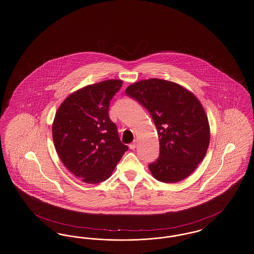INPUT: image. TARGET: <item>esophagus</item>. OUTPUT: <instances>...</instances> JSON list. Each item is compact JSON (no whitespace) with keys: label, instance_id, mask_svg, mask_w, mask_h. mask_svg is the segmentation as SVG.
<instances>
[{"label":"esophagus","instance_id":"34e87169","mask_svg":"<svg viewBox=\"0 0 254 254\" xmlns=\"http://www.w3.org/2000/svg\"><path fill=\"white\" fill-rule=\"evenodd\" d=\"M129 148L132 149V150H134L135 148H136V141H134V142H132L129 144Z\"/></svg>","mask_w":254,"mask_h":254}]
</instances>
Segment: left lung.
<instances>
[{"instance_id":"obj_1","label":"left lung","mask_w":254,"mask_h":254,"mask_svg":"<svg viewBox=\"0 0 254 254\" xmlns=\"http://www.w3.org/2000/svg\"><path fill=\"white\" fill-rule=\"evenodd\" d=\"M126 93L152 116L160 142V157L149 164L153 177L165 183L181 182L204 159L210 126L201 103L183 86L158 78L133 83Z\"/></svg>"}]
</instances>
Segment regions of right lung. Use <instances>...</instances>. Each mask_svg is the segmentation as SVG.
Returning a JSON list of instances; mask_svg holds the SVG:
<instances>
[{
	"instance_id": "add662e5",
	"label": "right lung",
	"mask_w": 254,
	"mask_h": 254,
	"mask_svg": "<svg viewBox=\"0 0 254 254\" xmlns=\"http://www.w3.org/2000/svg\"><path fill=\"white\" fill-rule=\"evenodd\" d=\"M122 85L119 79L88 85L71 93L57 111L52 126L56 150L83 183L108 180L128 149L109 116L110 102Z\"/></svg>"
}]
</instances>
